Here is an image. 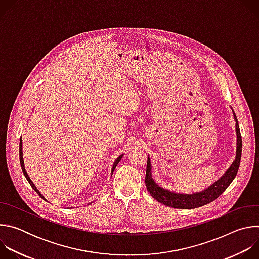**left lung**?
I'll list each match as a JSON object with an SVG mask.
<instances>
[{"label": "left lung", "mask_w": 259, "mask_h": 259, "mask_svg": "<svg viewBox=\"0 0 259 259\" xmlns=\"http://www.w3.org/2000/svg\"><path fill=\"white\" fill-rule=\"evenodd\" d=\"M232 108V107H231ZM233 110V108H232ZM234 119L236 121V134H237V151H236V158L235 161L232 163L230 168L225 172V174L221 176L218 180L212 183L210 187L205 189L204 191L194 193V194H179L173 193L168 190H165L159 187L157 182L154 180L152 176V164L151 159L147 156V164H146V173H145V186L147 191L152 195L154 199L158 202L177 209H194L204 205H207L214 200H216L221 194H223L234 178L236 177L239 167L240 161L242 156V137L240 133L239 123L234 113Z\"/></svg>", "instance_id": "8db88e82"}]
</instances>
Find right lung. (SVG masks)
I'll use <instances>...</instances> for the list:
<instances>
[{
    "label": "right lung",
    "instance_id": "obj_1",
    "mask_svg": "<svg viewBox=\"0 0 259 259\" xmlns=\"http://www.w3.org/2000/svg\"><path fill=\"white\" fill-rule=\"evenodd\" d=\"M122 157H123V155H120L117 159H116V161L114 162V165H113V168H112V175H113V173H114V171H115V169H116V167H117V165L119 164V162L121 161V159H122ZM19 159H20V165H21V169H22V172H23V174H24V176H25V178L27 179V181L29 182V184L31 186V188L38 193V195L39 196H41V198H43L45 201H47L46 199H45V197L39 192V190L35 188V186L33 184V182L31 181V179L29 178V176L27 175V173H26V171H25V168H24V163H23V155H22V139L20 138V142H19Z\"/></svg>",
    "mask_w": 259,
    "mask_h": 259
}]
</instances>
